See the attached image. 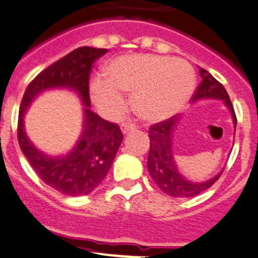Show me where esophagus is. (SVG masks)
<instances>
[{
  "mask_svg": "<svg viewBox=\"0 0 258 258\" xmlns=\"http://www.w3.org/2000/svg\"><path fill=\"white\" fill-rule=\"evenodd\" d=\"M135 128H136V126H135L134 123H131V122H126V123H123L120 126V130H122V134L123 135H127L128 132L134 131Z\"/></svg>",
  "mask_w": 258,
  "mask_h": 258,
  "instance_id": "34e87169",
  "label": "esophagus"
}]
</instances>
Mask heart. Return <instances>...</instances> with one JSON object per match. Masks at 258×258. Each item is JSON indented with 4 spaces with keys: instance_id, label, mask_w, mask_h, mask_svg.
<instances>
[{
    "instance_id": "obj_1",
    "label": "heart",
    "mask_w": 258,
    "mask_h": 258,
    "mask_svg": "<svg viewBox=\"0 0 258 258\" xmlns=\"http://www.w3.org/2000/svg\"><path fill=\"white\" fill-rule=\"evenodd\" d=\"M105 78H95L90 95L95 105L114 117L122 110L120 91L132 94V109L146 122H159L185 108L196 89L194 68L182 59L134 54L118 56L105 68Z\"/></svg>"
}]
</instances>
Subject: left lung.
Returning <instances> with one entry per match:
<instances>
[{"mask_svg":"<svg viewBox=\"0 0 258 258\" xmlns=\"http://www.w3.org/2000/svg\"><path fill=\"white\" fill-rule=\"evenodd\" d=\"M202 82L198 90L194 94L191 103H198L202 100H219L222 101L226 109L230 112L234 128H236V118L234 113L233 104L226 90L220 82L215 80L212 74L207 71H199ZM181 115L172 117L169 119L157 123L150 127V149L148 155V171L158 187L167 196L173 198H190L198 196L199 192L212 186L221 176L222 169L216 173L213 177L206 181H191L180 172L175 159L173 150V138L177 126L180 124Z\"/></svg>","mask_w":258,"mask_h":258,"instance_id":"left-lung-1","label":"left lung"}]
</instances>
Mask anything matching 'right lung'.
Wrapping results in <instances>:
<instances>
[{"label": "right lung", "mask_w": 258, "mask_h": 258, "mask_svg": "<svg viewBox=\"0 0 258 258\" xmlns=\"http://www.w3.org/2000/svg\"><path fill=\"white\" fill-rule=\"evenodd\" d=\"M106 48L83 46L69 52L29 83L23 96L18 122V140L23 154L37 175L48 186L69 197L90 194L112 167L123 135L119 127L91 110L89 78L92 62ZM50 89H68L78 95L84 105L83 131L75 146L66 155L51 156L38 150L25 132L24 117L39 94Z\"/></svg>", "instance_id": "obj_1"}]
</instances>
